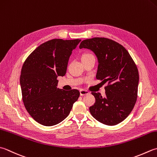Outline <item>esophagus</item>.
<instances>
[{
	"mask_svg": "<svg viewBox=\"0 0 157 157\" xmlns=\"http://www.w3.org/2000/svg\"><path fill=\"white\" fill-rule=\"evenodd\" d=\"M79 93H80L81 96H84V95H88V94H90V93H89L88 90H83V89H82V90H79Z\"/></svg>",
	"mask_w": 157,
	"mask_h": 157,
	"instance_id": "1",
	"label": "esophagus"
}]
</instances>
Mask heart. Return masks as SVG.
<instances>
[{"label": "heart", "mask_w": 157, "mask_h": 157, "mask_svg": "<svg viewBox=\"0 0 157 157\" xmlns=\"http://www.w3.org/2000/svg\"><path fill=\"white\" fill-rule=\"evenodd\" d=\"M86 55H88V54H86L84 55H83V56H86Z\"/></svg>", "instance_id": "heart-1"}]
</instances>
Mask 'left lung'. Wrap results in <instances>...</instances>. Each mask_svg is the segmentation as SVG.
Returning <instances> with one entry per match:
<instances>
[{
    "label": "left lung",
    "mask_w": 157,
    "mask_h": 157,
    "mask_svg": "<svg viewBox=\"0 0 157 157\" xmlns=\"http://www.w3.org/2000/svg\"><path fill=\"white\" fill-rule=\"evenodd\" d=\"M79 48L94 52L99 63L96 78L108 83L104 97L92 93L96 101L89 108L91 115L104 124H119L130 114L137 101L139 72L136 63L123 46L107 38L84 40Z\"/></svg>",
    "instance_id": "8db88e82"
}]
</instances>
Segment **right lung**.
<instances>
[{
	"mask_svg": "<svg viewBox=\"0 0 157 157\" xmlns=\"http://www.w3.org/2000/svg\"><path fill=\"white\" fill-rule=\"evenodd\" d=\"M80 39H54L36 48L24 61L20 75L22 101L38 123L50 127L69 116L78 99L76 89L58 88V76L66 74L69 58Z\"/></svg>",
	"mask_w": 157,
	"mask_h": 157,
	"instance_id": "right-lung-1",
	"label": "right lung"
}]
</instances>
